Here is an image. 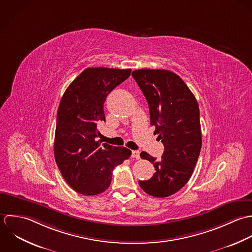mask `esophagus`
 Instances as JSON below:
<instances>
[{"label": "esophagus", "instance_id": "1", "mask_svg": "<svg viewBox=\"0 0 252 252\" xmlns=\"http://www.w3.org/2000/svg\"><path fill=\"white\" fill-rule=\"evenodd\" d=\"M132 157L136 159L140 158V152L139 151H132Z\"/></svg>", "mask_w": 252, "mask_h": 252}]
</instances>
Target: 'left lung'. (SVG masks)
Listing matches in <instances>:
<instances>
[{"label": "left lung", "mask_w": 252, "mask_h": 252, "mask_svg": "<svg viewBox=\"0 0 252 252\" xmlns=\"http://www.w3.org/2000/svg\"><path fill=\"white\" fill-rule=\"evenodd\" d=\"M132 77L142 91L150 110L151 126L164 146L161 158L140 154L155 166L149 180L139 181L144 192L156 198L169 197L189 181L200 156V109L183 80L167 70L140 69Z\"/></svg>", "instance_id": "left-lung-1"}]
</instances>
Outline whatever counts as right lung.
I'll use <instances>...</instances> for the list:
<instances>
[{"label": "right lung", "mask_w": 252, "mask_h": 252, "mask_svg": "<svg viewBox=\"0 0 252 252\" xmlns=\"http://www.w3.org/2000/svg\"><path fill=\"white\" fill-rule=\"evenodd\" d=\"M131 69L92 67L84 70L65 91L57 111L54 136L56 164L71 188L94 196L111 184L115 166L131 151L98 140L97 125L105 122L107 95L130 76Z\"/></svg>", "instance_id": "1"}]
</instances>
